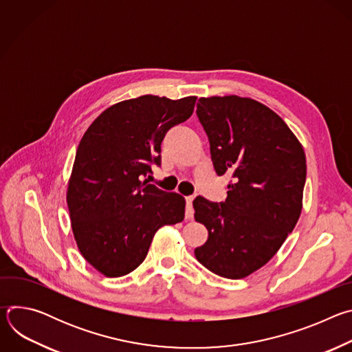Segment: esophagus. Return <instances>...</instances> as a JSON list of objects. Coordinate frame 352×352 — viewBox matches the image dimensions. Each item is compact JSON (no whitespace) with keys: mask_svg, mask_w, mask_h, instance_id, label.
I'll return each instance as SVG.
<instances>
[{"mask_svg":"<svg viewBox=\"0 0 352 352\" xmlns=\"http://www.w3.org/2000/svg\"><path fill=\"white\" fill-rule=\"evenodd\" d=\"M192 202H193V196H188V197H186V212H185V219H186V220H192V219H193Z\"/></svg>","mask_w":352,"mask_h":352,"instance_id":"esophagus-1","label":"esophagus"}]
</instances>
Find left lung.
I'll return each instance as SVG.
<instances>
[{"mask_svg": "<svg viewBox=\"0 0 352 352\" xmlns=\"http://www.w3.org/2000/svg\"><path fill=\"white\" fill-rule=\"evenodd\" d=\"M196 114L217 175L230 171L234 182L223 204L193 200L195 220L209 231L195 256L221 277L243 278L277 254L300 216L304 147L278 114L250 97H202Z\"/></svg>", "mask_w": 352, "mask_h": 352, "instance_id": "obj_1", "label": "left lung"}]
</instances>
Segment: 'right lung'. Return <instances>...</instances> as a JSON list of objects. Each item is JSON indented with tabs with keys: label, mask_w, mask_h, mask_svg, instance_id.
<instances>
[{
	"label": "right lung",
	"mask_w": 352,
	"mask_h": 352,
	"mask_svg": "<svg viewBox=\"0 0 352 352\" xmlns=\"http://www.w3.org/2000/svg\"><path fill=\"white\" fill-rule=\"evenodd\" d=\"M196 96L144 94L100 114L83 133L67 188L71 227L82 256L106 277H121L146 258L156 231L181 223L185 199L143 179L160 164L167 131L186 121Z\"/></svg>",
	"instance_id": "1"
}]
</instances>
